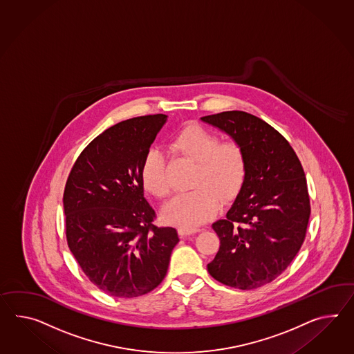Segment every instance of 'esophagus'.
Here are the masks:
<instances>
[{
    "mask_svg": "<svg viewBox=\"0 0 354 354\" xmlns=\"http://www.w3.org/2000/svg\"><path fill=\"white\" fill-rule=\"evenodd\" d=\"M199 227H193V226H187V225H181L179 226V234L181 236H187V235H192V234L198 233Z\"/></svg>",
    "mask_w": 354,
    "mask_h": 354,
    "instance_id": "esophagus-1",
    "label": "esophagus"
}]
</instances>
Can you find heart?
I'll return each mask as SVG.
<instances>
[{
    "label": "heart",
    "mask_w": 354,
    "mask_h": 354,
    "mask_svg": "<svg viewBox=\"0 0 354 354\" xmlns=\"http://www.w3.org/2000/svg\"><path fill=\"white\" fill-rule=\"evenodd\" d=\"M170 146L197 164L192 180L194 189L176 194L166 205L167 221L187 226L202 224L215 215L221 201L229 202L239 194L248 175V161L238 142H220L214 131L192 124L174 137ZM140 179L146 190L157 198L169 196L171 187L166 161L158 148L147 149L140 165Z\"/></svg>",
    "instance_id": "1"
}]
</instances>
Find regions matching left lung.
Listing matches in <instances>:
<instances>
[{
    "label": "left lung",
    "instance_id": "1",
    "mask_svg": "<svg viewBox=\"0 0 354 354\" xmlns=\"http://www.w3.org/2000/svg\"><path fill=\"white\" fill-rule=\"evenodd\" d=\"M201 120L238 142L248 161L233 206L212 224L220 248L208 272L227 286L256 289L283 274L306 238L310 205L302 164L289 142L254 115L225 111Z\"/></svg>",
    "mask_w": 354,
    "mask_h": 354
}]
</instances>
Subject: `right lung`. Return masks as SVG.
<instances>
[{"instance_id": "right-lung-1", "label": "right lung", "mask_w": 354, "mask_h": 354, "mask_svg": "<svg viewBox=\"0 0 354 354\" xmlns=\"http://www.w3.org/2000/svg\"><path fill=\"white\" fill-rule=\"evenodd\" d=\"M166 115L121 121L79 155L64 190L66 241L79 266L109 295L134 298L164 280L178 232L153 224L145 198L143 157Z\"/></svg>"}]
</instances>
